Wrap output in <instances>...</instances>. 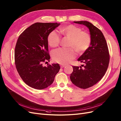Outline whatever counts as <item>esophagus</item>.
Wrapping results in <instances>:
<instances>
[{
	"label": "esophagus",
	"mask_w": 121,
	"mask_h": 121,
	"mask_svg": "<svg viewBox=\"0 0 121 121\" xmlns=\"http://www.w3.org/2000/svg\"><path fill=\"white\" fill-rule=\"evenodd\" d=\"M65 65H60L61 68H63V67H65Z\"/></svg>",
	"instance_id": "obj_1"
}]
</instances>
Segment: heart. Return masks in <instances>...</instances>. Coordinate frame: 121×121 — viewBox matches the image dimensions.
Masks as SVG:
<instances>
[{
    "mask_svg": "<svg viewBox=\"0 0 121 121\" xmlns=\"http://www.w3.org/2000/svg\"><path fill=\"white\" fill-rule=\"evenodd\" d=\"M60 31L61 34L69 39L68 46L72 48H61L53 52V59L58 63L66 64L69 63L76 56L75 50L78 53L83 52L87 50L91 43L90 34L81 28L72 24L61 27ZM49 45L52 48H56L59 45L60 37L55 31L51 32L48 37Z\"/></svg>",
    "mask_w": 121,
    "mask_h": 121,
    "instance_id": "1",
    "label": "heart"
}]
</instances>
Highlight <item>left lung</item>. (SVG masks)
I'll return each mask as SVG.
<instances>
[{"label":"left lung","instance_id":"1","mask_svg":"<svg viewBox=\"0 0 121 121\" xmlns=\"http://www.w3.org/2000/svg\"><path fill=\"white\" fill-rule=\"evenodd\" d=\"M87 27L91 37L90 47L77 60L84 64L81 66H72L70 79L73 84L82 89L97 83L105 75L110 60L108 46L102 33L92 24L86 21H74Z\"/></svg>","mask_w":121,"mask_h":121}]
</instances>
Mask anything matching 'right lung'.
<instances>
[{
  "mask_svg": "<svg viewBox=\"0 0 121 121\" xmlns=\"http://www.w3.org/2000/svg\"><path fill=\"white\" fill-rule=\"evenodd\" d=\"M60 25L57 23H35L18 39L14 52L16 69L24 82L33 88L41 90L51 85L60 69L58 64L43 65V62L50 59L48 36Z\"/></svg>",
  "mask_w": 121,
  "mask_h": 121,
  "instance_id": "add662e5",
  "label": "right lung"
}]
</instances>
